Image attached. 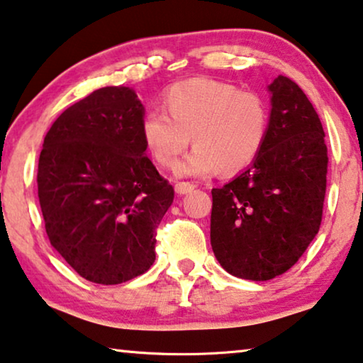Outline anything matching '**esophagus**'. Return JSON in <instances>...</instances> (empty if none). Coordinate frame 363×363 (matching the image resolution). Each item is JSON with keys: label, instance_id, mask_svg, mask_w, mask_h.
Here are the masks:
<instances>
[{"label": "esophagus", "instance_id": "esophagus-1", "mask_svg": "<svg viewBox=\"0 0 363 363\" xmlns=\"http://www.w3.org/2000/svg\"><path fill=\"white\" fill-rule=\"evenodd\" d=\"M176 194H179V196H182V194H187V192H192L194 189H196V184L192 182H177L176 186Z\"/></svg>", "mask_w": 363, "mask_h": 363}]
</instances>
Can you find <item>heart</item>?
Here are the masks:
<instances>
[{
  "label": "heart",
  "mask_w": 363,
  "mask_h": 363,
  "mask_svg": "<svg viewBox=\"0 0 363 363\" xmlns=\"http://www.w3.org/2000/svg\"><path fill=\"white\" fill-rule=\"evenodd\" d=\"M163 109L150 111L140 123L143 145L156 163L172 169L192 142L196 148L181 171L205 176L218 167L235 174L250 166L266 142L269 107L256 91L213 78H191L163 93Z\"/></svg>",
  "instance_id": "b5f03b06"
}]
</instances>
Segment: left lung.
I'll return each instance as SVG.
<instances>
[{
    "label": "left lung",
    "mask_w": 363,
    "mask_h": 363,
    "mask_svg": "<svg viewBox=\"0 0 363 363\" xmlns=\"http://www.w3.org/2000/svg\"><path fill=\"white\" fill-rule=\"evenodd\" d=\"M272 111L261 153L245 172L212 189L210 241L226 272L270 280L303 256L321 226L328 147L315 107L295 81L269 86Z\"/></svg>",
    "instance_id": "left-lung-1"
}]
</instances>
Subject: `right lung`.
<instances>
[{"label": "right lung", "instance_id": "1", "mask_svg": "<svg viewBox=\"0 0 363 363\" xmlns=\"http://www.w3.org/2000/svg\"><path fill=\"white\" fill-rule=\"evenodd\" d=\"M142 102L107 86L52 123L37 169L52 246L81 277L117 285L147 272L174 189L145 155Z\"/></svg>", "mask_w": 363, "mask_h": 363}]
</instances>
